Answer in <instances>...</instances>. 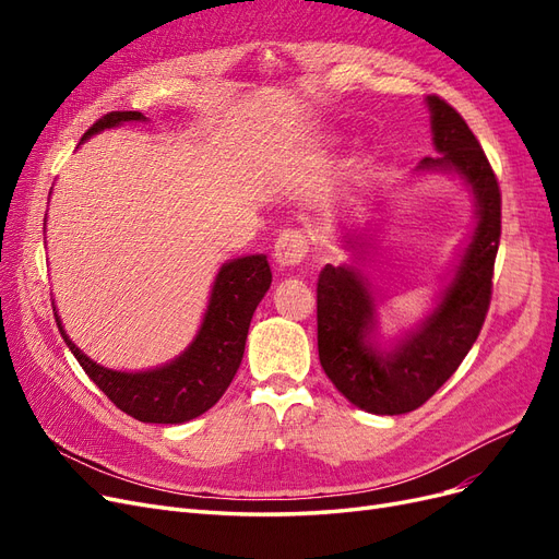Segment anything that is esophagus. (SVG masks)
Here are the masks:
<instances>
[{
	"label": "esophagus",
	"instance_id": "obj_1",
	"mask_svg": "<svg viewBox=\"0 0 559 559\" xmlns=\"http://www.w3.org/2000/svg\"><path fill=\"white\" fill-rule=\"evenodd\" d=\"M308 249H310V242L300 230H284L275 242L273 257L280 267H296L300 265L302 259L308 257Z\"/></svg>",
	"mask_w": 559,
	"mask_h": 559
}]
</instances>
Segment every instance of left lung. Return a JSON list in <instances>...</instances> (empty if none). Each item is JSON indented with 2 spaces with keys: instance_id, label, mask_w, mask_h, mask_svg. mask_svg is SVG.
Here are the masks:
<instances>
[{
  "instance_id": "8db88e82",
  "label": "left lung",
  "mask_w": 559,
  "mask_h": 559,
  "mask_svg": "<svg viewBox=\"0 0 559 559\" xmlns=\"http://www.w3.org/2000/svg\"><path fill=\"white\" fill-rule=\"evenodd\" d=\"M433 146L417 175H456L473 195L476 226L456 259L433 310L415 329L380 343L378 300L354 265H326L317 282V347L329 380L349 403L373 415H403L429 401L476 343L492 298L501 238V193L485 151L445 99L429 95ZM354 257L366 251V230L341 233Z\"/></svg>"
}]
</instances>
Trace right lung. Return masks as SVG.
Segmentation results:
<instances>
[{
	"label": "right lung",
	"instance_id": "obj_1",
	"mask_svg": "<svg viewBox=\"0 0 559 559\" xmlns=\"http://www.w3.org/2000/svg\"><path fill=\"white\" fill-rule=\"evenodd\" d=\"M132 121H146V116L140 111H111L93 123L83 140ZM270 282L273 273L265 253L224 263L216 273L207 310L193 343L170 364L134 370V373L105 368L86 357L70 341L58 312H53L67 347L116 408L148 425H181L207 413L238 373L253 310L270 289Z\"/></svg>",
	"mask_w": 559,
	"mask_h": 559
}]
</instances>
